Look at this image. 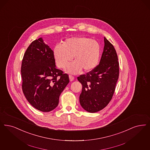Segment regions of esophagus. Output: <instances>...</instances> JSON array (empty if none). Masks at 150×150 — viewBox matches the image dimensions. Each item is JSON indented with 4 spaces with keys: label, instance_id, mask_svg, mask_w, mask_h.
<instances>
[{
    "label": "esophagus",
    "instance_id": "obj_1",
    "mask_svg": "<svg viewBox=\"0 0 150 150\" xmlns=\"http://www.w3.org/2000/svg\"><path fill=\"white\" fill-rule=\"evenodd\" d=\"M69 79H70V81H72L74 80V77L72 76L71 75H69Z\"/></svg>",
    "mask_w": 150,
    "mask_h": 150
}]
</instances>
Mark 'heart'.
Here are the masks:
<instances>
[{
	"instance_id": "heart-1",
	"label": "heart",
	"mask_w": 150,
	"mask_h": 150,
	"mask_svg": "<svg viewBox=\"0 0 150 150\" xmlns=\"http://www.w3.org/2000/svg\"><path fill=\"white\" fill-rule=\"evenodd\" d=\"M56 65L64 68L72 59L75 61L66 67V71L77 74L93 70L98 65L100 46L95 40L85 37H76L66 39L62 45H57L53 51Z\"/></svg>"
}]
</instances>
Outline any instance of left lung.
Returning a JSON list of instances; mask_svg holds the SVG:
<instances>
[{
  "instance_id": "1",
  "label": "left lung",
  "mask_w": 150,
  "mask_h": 150,
  "mask_svg": "<svg viewBox=\"0 0 150 150\" xmlns=\"http://www.w3.org/2000/svg\"><path fill=\"white\" fill-rule=\"evenodd\" d=\"M104 46L99 64L86 75L78 77L82 84L79 101L82 108L96 113L105 108L112 98L119 77V62L112 44L104 37Z\"/></svg>"
}]
</instances>
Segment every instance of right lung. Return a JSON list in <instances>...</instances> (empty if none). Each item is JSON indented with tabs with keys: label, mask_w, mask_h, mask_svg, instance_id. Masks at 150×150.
I'll list each match as a JSON object with an SVG mask.
<instances>
[{
	"label": "right lung",
	"mask_w": 150,
	"mask_h": 150,
	"mask_svg": "<svg viewBox=\"0 0 150 150\" xmlns=\"http://www.w3.org/2000/svg\"><path fill=\"white\" fill-rule=\"evenodd\" d=\"M22 90L37 110L50 112L59 104L61 93L69 83L67 74L56 68L53 51L42 38L30 43L21 66Z\"/></svg>",
	"instance_id": "add662e5"
}]
</instances>
